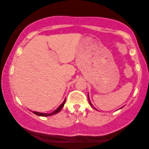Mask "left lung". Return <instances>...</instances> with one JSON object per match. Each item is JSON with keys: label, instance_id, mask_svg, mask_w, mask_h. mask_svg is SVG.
Segmentation results:
<instances>
[{"label": "left lung", "instance_id": "8db88e82", "mask_svg": "<svg viewBox=\"0 0 149 149\" xmlns=\"http://www.w3.org/2000/svg\"><path fill=\"white\" fill-rule=\"evenodd\" d=\"M88 100H89V104H90V105L91 106V107H93V105H92V104H91V101H90V100H89V95H88ZM94 109H95V108H94Z\"/></svg>", "mask_w": 149, "mask_h": 149}]
</instances>
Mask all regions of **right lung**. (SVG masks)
Listing matches in <instances>:
<instances>
[{
  "instance_id": "add662e5",
  "label": "right lung",
  "mask_w": 149,
  "mask_h": 149,
  "mask_svg": "<svg viewBox=\"0 0 149 149\" xmlns=\"http://www.w3.org/2000/svg\"><path fill=\"white\" fill-rule=\"evenodd\" d=\"M65 102H66V99L64 100V101L63 102V103L61 104L60 107H59L58 109H57L56 111H54L53 113H49V114H46V113H38V112H34V111H32V113L34 114H35V115H38V116H41V117H47V116H51V115H54L55 114L59 113L61 111V109H62V107H64V104H65Z\"/></svg>"
}]
</instances>
